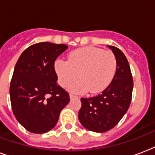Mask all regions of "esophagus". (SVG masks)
Wrapping results in <instances>:
<instances>
[{
	"instance_id": "34e87169",
	"label": "esophagus",
	"mask_w": 155,
	"mask_h": 155,
	"mask_svg": "<svg viewBox=\"0 0 155 155\" xmlns=\"http://www.w3.org/2000/svg\"><path fill=\"white\" fill-rule=\"evenodd\" d=\"M69 98H70V99H76V98H78V97L77 96V95H75V94H69Z\"/></svg>"
}]
</instances>
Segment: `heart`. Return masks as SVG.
Returning <instances> with one entry per match:
<instances>
[{
  "label": "heart",
  "instance_id": "b5f03b06",
  "mask_svg": "<svg viewBox=\"0 0 155 155\" xmlns=\"http://www.w3.org/2000/svg\"><path fill=\"white\" fill-rule=\"evenodd\" d=\"M55 71L62 87L69 86L75 93H99L107 87L114 78L117 69L116 56L111 51L95 47H84L71 51L68 61L57 60Z\"/></svg>",
  "mask_w": 155,
  "mask_h": 155
}]
</instances>
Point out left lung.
<instances>
[{"mask_svg": "<svg viewBox=\"0 0 155 155\" xmlns=\"http://www.w3.org/2000/svg\"><path fill=\"white\" fill-rule=\"evenodd\" d=\"M117 61L114 78L100 94L81 98L79 121L86 129L96 133L109 131L126 113L131 104L134 81L124 54L116 47L108 46Z\"/></svg>", "mask_w": 155, "mask_h": 155, "instance_id": "8db88e82", "label": "left lung"}]
</instances>
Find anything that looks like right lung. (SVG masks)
<instances>
[{
	"label": "right lung",
	"mask_w": 155,
	"mask_h": 155,
	"mask_svg": "<svg viewBox=\"0 0 155 155\" xmlns=\"http://www.w3.org/2000/svg\"><path fill=\"white\" fill-rule=\"evenodd\" d=\"M68 46L48 42L35 44L17 61L9 94L17 120L27 131L44 134L56 126L69 94L57 84L54 63Z\"/></svg>",
	"instance_id": "obj_1"
}]
</instances>
